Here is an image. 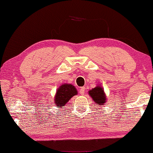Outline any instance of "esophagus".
<instances>
[{"label": "esophagus", "mask_w": 153, "mask_h": 153, "mask_svg": "<svg viewBox=\"0 0 153 153\" xmlns=\"http://www.w3.org/2000/svg\"><path fill=\"white\" fill-rule=\"evenodd\" d=\"M79 93L81 94H84V93H85V88L84 87H82L80 88V90H79Z\"/></svg>", "instance_id": "obj_1"}]
</instances>
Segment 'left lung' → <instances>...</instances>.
<instances>
[{"label":"left lung","instance_id":"obj_1","mask_svg":"<svg viewBox=\"0 0 153 153\" xmlns=\"http://www.w3.org/2000/svg\"><path fill=\"white\" fill-rule=\"evenodd\" d=\"M88 94L93 98V101L99 105H103L106 103V97L103 88L101 86H97L88 92Z\"/></svg>","mask_w":153,"mask_h":153}]
</instances>
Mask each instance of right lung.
<instances>
[{
  "mask_svg": "<svg viewBox=\"0 0 153 153\" xmlns=\"http://www.w3.org/2000/svg\"><path fill=\"white\" fill-rule=\"evenodd\" d=\"M77 92L75 87L71 84H65L60 86L57 90L55 96V105L58 108L64 106L70 100L72 97L77 94Z\"/></svg>",
  "mask_w": 153,
  "mask_h": 153,
  "instance_id": "1",
  "label": "right lung"
}]
</instances>
